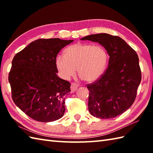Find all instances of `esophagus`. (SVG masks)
Wrapping results in <instances>:
<instances>
[{"mask_svg":"<svg viewBox=\"0 0 153 153\" xmlns=\"http://www.w3.org/2000/svg\"><path fill=\"white\" fill-rule=\"evenodd\" d=\"M79 85H77L76 83H71V93H74L75 91H76L77 88H78Z\"/></svg>","mask_w":153,"mask_h":153,"instance_id":"obj_1","label":"esophagus"}]
</instances>
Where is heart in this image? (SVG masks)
I'll return each instance as SVG.
<instances>
[{"instance_id":"heart-1","label":"heart","mask_w":153,"mask_h":153,"mask_svg":"<svg viewBox=\"0 0 153 153\" xmlns=\"http://www.w3.org/2000/svg\"><path fill=\"white\" fill-rule=\"evenodd\" d=\"M108 54L100 45L76 43L66 48L64 55H58L56 66L60 76L68 79L76 72L87 82L98 80L108 64Z\"/></svg>"}]
</instances>
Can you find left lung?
<instances>
[{
  "label": "left lung",
  "instance_id": "left-lung-1",
  "mask_svg": "<svg viewBox=\"0 0 153 153\" xmlns=\"http://www.w3.org/2000/svg\"><path fill=\"white\" fill-rule=\"evenodd\" d=\"M81 40L99 43L110 56L105 73L95 83L87 85L89 111L97 118H115L130 108L135 99L141 81L137 54L118 36L93 34Z\"/></svg>",
  "mask_w": 153,
  "mask_h": 153
}]
</instances>
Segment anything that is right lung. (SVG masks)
Masks as SVG:
<instances>
[{
	"mask_svg": "<svg viewBox=\"0 0 153 153\" xmlns=\"http://www.w3.org/2000/svg\"><path fill=\"white\" fill-rule=\"evenodd\" d=\"M73 40L40 39L15 55L8 81L13 101L36 121L53 122L65 112V99L70 83L57 76L56 58Z\"/></svg>",
	"mask_w": 153,
	"mask_h": 153,
	"instance_id": "right-lung-1",
	"label": "right lung"
}]
</instances>
